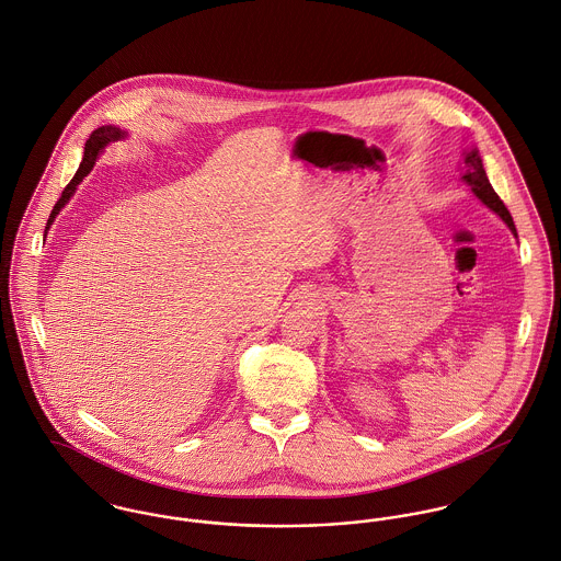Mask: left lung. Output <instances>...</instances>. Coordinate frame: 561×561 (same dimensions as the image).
<instances>
[{"mask_svg": "<svg viewBox=\"0 0 561 561\" xmlns=\"http://www.w3.org/2000/svg\"><path fill=\"white\" fill-rule=\"evenodd\" d=\"M465 167H467V173L462 178L471 186L476 197L482 199V204L489 205L493 211H497L502 216V220L508 225L510 231L516 236V227L512 222L508 207L504 205V202L497 197V193L493 191V186H491V182H489V178L484 173V167H482V160L478 156V150L467 152V156H465Z\"/></svg>", "mask_w": 561, "mask_h": 561, "instance_id": "8db88e82", "label": "left lung"}]
</instances>
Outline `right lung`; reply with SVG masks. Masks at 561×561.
Segmentation results:
<instances>
[{
	"instance_id": "1",
	"label": "right lung",
	"mask_w": 561,
	"mask_h": 561,
	"mask_svg": "<svg viewBox=\"0 0 561 561\" xmlns=\"http://www.w3.org/2000/svg\"><path fill=\"white\" fill-rule=\"evenodd\" d=\"M124 137V133L119 130V128H115V126H102L99 130H94L92 135H90V139H88V144H85V153H83V162L79 164V171L75 173V178L70 180V184L64 188V193H61V197L57 199V204L53 205L51 216H49V220H47V229H45V236H47V231H49V227L53 225V220H55V216L59 214V209L64 207V205L70 202V197H72V193L77 191V184H81L83 182V178L92 171V167H94V162H96V156L101 152L102 148L106 146V144H111V141H117V139H122Z\"/></svg>"
}]
</instances>
